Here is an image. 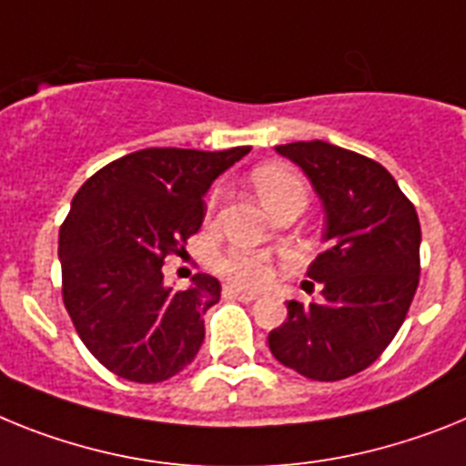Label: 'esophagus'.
Segmentation results:
<instances>
[{
  "label": "esophagus",
  "instance_id": "1",
  "mask_svg": "<svg viewBox=\"0 0 466 466\" xmlns=\"http://www.w3.org/2000/svg\"><path fill=\"white\" fill-rule=\"evenodd\" d=\"M222 295H225L228 300H241V302L258 300V293H250V290H241V289H237V286H225Z\"/></svg>",
  "mask_w": 466,
  "mask_h": 466
}]
</instances>
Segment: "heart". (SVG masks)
<instances>
[{"label":"heart","instance_id":"b5f03b06","mask_svg":"<svg viewBox=\"0 0 466 466\" xmlns=\"http://www.w3.org/2000/svg\"><path fill=\"white\" fill-rule=\"evenodd\" d=\"M250 183L256 187L258 197L267 208L277 213L283 206H300L307 204V183L300 173L286 164H265L258 166ZM218 192L208 197V210L216 208ZM216 269L228 279V281L244 286V289H260L265 283L272 281L274 267L262 253L248 248H229L222 256L216 258Z\"/></svg>","mask_w":466,"mask_h":466}]
</instances>
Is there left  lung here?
<instances>
[{"label":"left lung","instance_id":"1","mask_svg":"<svg viewBox=\"0 0 466 466\" xmlns=\"http://www.w3.org/2000/svg\"><path fill=\"white\" fill-rule=\"evenodd\" d=\"M277 152L300 166L321 197L329 248L307 269L323 300L286 302L289 319L267 342L295 373L345 380L378 361L410 309L420 283L418 213L394 176L359 152L323 140L277 145Z\"/></svg>","mask_w":466,"mask_h":466}]
</instances>
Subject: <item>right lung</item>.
I'll use <instances>...</instances> for the list:
<instances>
[{"mask_svg":"<svg viewBox=\"0 0 466 466\" xmlns=\"http://www.w3.org/2000/svg\"><path fill=\"white\" fill-rule=\"evenodd\" d=\"M244 147L137 149L93 173L60 225L63 302L86 350L110 373L155 384L183 370L204 342L220 281L164 286L161 265L183 256L206 216L204 194Z\"/></svg>","mask_w":466,"mask_h":466,"instance_id":"right-lung-1","label":"right lung"}]
</instances>
